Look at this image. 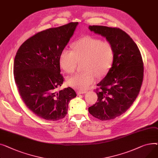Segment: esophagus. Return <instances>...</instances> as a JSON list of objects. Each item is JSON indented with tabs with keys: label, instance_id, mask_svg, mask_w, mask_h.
Here are the masks:
<instances>
[{
	"label": "esophagus",
	"instance_id": "obj_1",
	"mask_svg": "<svg viewBox=\"0 0 158 158\" xmlns=\"http://www.w3.org/2000/svg\"><path fill=\"white\" fill-rule=\"evenodd\" d=\"M86 91H83V90H77V94H78V95H79V94H85V93H86Z\"/></svg>",
	"mask_w": 158,
	"mask_h": 158
}]
</instances>
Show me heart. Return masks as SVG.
Returning <instances> with one entry per match:
<instances>
[{"label":"heart","mask_w":158,"mask_h":158,"mask_svg":"<svg viewBox=\"0 0 158 158\" xmlns=\"http://www.w3.org/2000/svg\"><path fill=\"white\" fill-rule=\"evenodd\" d=\"M73 52L65 48L59 55L62 70L70 73L75 71L77 62L83 60V72L75 73L66 79L67 84L78 90H86L95 81L96 75L101 78L113 64L115 51L112 43L86 36L73 44Z\"/></svg>","instance_id":"heart-1"}]
</instances>
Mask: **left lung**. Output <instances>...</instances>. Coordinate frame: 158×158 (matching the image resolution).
Instances as JSON below:
<instances>
[{"label": "left lung", "instance_id": "left-lung-1", "mask_svg": "<svg viewBox=\"0 0 158 158\" xmlns=\"http://www.w3.org/2000/svg\"><path fill=\"white\" fill-rule=\"evenodd\" d=\"M90 31L112 43L115 55L112 68L97 85L96 103L89 108V113L101 120L122 115L138 96L143 78V63L136 44L118 28L89 26Z\"/></svg>", "mask_w": 158, "mask_h": 158}]
</instances>
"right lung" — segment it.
Segmentation results:
<instances>
[{
	"mask_svg": "<svg viewBox=\"0 0 158 158\" xmlns=\"http://www.w3.org/2000/svg\"><path fill=\"white\" fill-rule=\"evenodd\" d=\"M78 22L50 28L27 40L18 50L14 78L18 92L31 111L47 120L62 119L71 99L77 96L71 87L56 91L64 78L59 55L75 32Z\"/></svg>",
	"mask_w": 158,
	"mask_h": 158,
	"instance_id": "add662e5",
	"label": "right lung"
}]
</instances>
